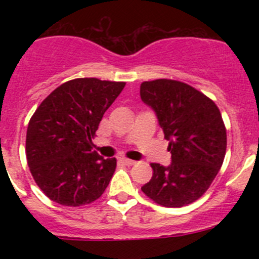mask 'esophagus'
Returning a JSON list of instances; mask_svg holds the SVG:
<instances>
[{"label": "esophagus", "mask_w": 259, "mask_h": 259, "mask_svg": "<svg viewBox=\"0 0 259 259\" xmlns=\"http://www.w3.org/2000/svg\"><path fill=\"white\" fill-rule=\"evenodd\" d=\"M120 161H121L122 164H125V165H134L135 164V160H132V159H126V158H121L120 159Z\"/></svg>", "instance_id": "34e87169"}]
</instances>
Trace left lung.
I'll return each mask as SVG.
<instances>
[{
	"mask_svg": "<svg viewBox=\"0 0 259 259\" xmlns=\"http://www.w3.org/2000/svg\"><path fill=\"white\" fill-rule=\"evenodd\" d=\"M140 98L155 113L171 153L168 166L150 164L153 177L142 190L164 207L193 203L223 164L227 133L221 111L204 94L176 80L145 81Z\"/></svg>",
	"mask_w": 259,
	"mask_h": 259,
	"instance_id": "8db88e82",
	"label": "left lung"
}]
</instances>
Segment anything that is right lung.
Returning a JSON list of instances; mask_svg holds the SVG:
<instances>
[{"mask_svg": "<svg viewBox=\"0 0 259 259\" xmlns=\"http://www.w3.org/2000/svg\"><path fill=\"white\" fill-rule=\"evenodd\" d=\"M124 86L94 77L70 80L55 89L32 115L26 135L27 164L51 200L79 207L105 192L116 159L99 155L91 139Z\"/></svg>", "mask_w": 259, "mask_h": 259, "instance_id": "add662e5", "label": "right lung"}]
</instances>
